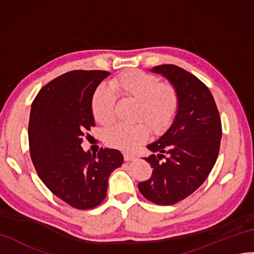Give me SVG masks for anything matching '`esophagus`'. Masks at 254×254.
<instances>
[{
  "instance_id": "34e87169",
  "label": "esophagus",
  "mask_w": 254,
  "mask_h": 254,
  "mask_svg": "<svg viewBox=\"0 0 254 254\" xmlns=\"http://www.w3.org/2000/svg\"><path fill=\"white\" fill-rule=\"evenodd\" d=\"M124 159L126 161H130V160H133L135 159V156L131 153H124Z\"/></svg>"
}]
</instances>
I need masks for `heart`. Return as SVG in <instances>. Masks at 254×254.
<instances>
[{"instance_id": "1", "label": "heart", "mask_w": 254, "mask_h": 254, "mask_svg": "<svg viewBox=\"0 0 254 254\" xmlns=\"http://www.w3.org/2000/svg\"><path fill=\"white\" fill-rule=\"evenodd\" d=\"M115 95L138 101L135 120L145 121L154 132L169 127L180 108V96L173 85L162 83L155 74L140 69L125 71L110 81V90L100 86L93 95V116L104 127L115 121ZM146 125L139 122L133 125H116L107 131L106 141L116 148L132 149L148 138Z\"/></svg>"}]
</instances>
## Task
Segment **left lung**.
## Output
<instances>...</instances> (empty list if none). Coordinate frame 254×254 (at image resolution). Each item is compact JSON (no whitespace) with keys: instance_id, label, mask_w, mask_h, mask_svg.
Wrapping results in <instances>:
<instances>
[{"instance_id":"left-lung-1","label":"left lung","mask_w":254,"mask_h":254,"mask_svg":"<svg viewBox=\"0 0 254 254\" xmlns=\"http://www.w3.org/2000/svg\"><path fill=\"white\" fill-rule=\"evenodd\" d=\"M152 71L173 84L180 108L168 131L147 145L158 154L145 158L153 173L138 188L150 202L172 205L193 193L214 168L220 149L221 120L208 87L192 73L172 64L155 66Z\"/></svg>"}]
</instances>
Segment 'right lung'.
Returning <instances> with one entry per match:
<instances>
[{
	"label": "right lung",
	"instance_id": "obj_1",
	"mask_svg": "<svg viewBox=\"0 0 254 254\" xmlns=\"http://www.w3.org/2000/svg\"><path fill=\"white\" fill-rule=\"evenodd\" d=\"M110 72L72 70L53 79L34 99L29 122L32 162L51 192L71 207L94 208L107 196L109 176L122 166L118 149L81 147L95 126L92 98Z\"/></svg>",
	"mask_w": 254,
	"mask_h": 254
}]
</instances>
